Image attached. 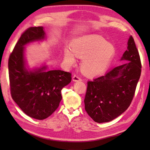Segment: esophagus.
Listing matches in <instances>:
<instances>
[{"label":"esophagus","mask_w":150,"mask_h":150,"mask_svg":"<svg viewBox=\"0 0 150 150\" xmlns=\"http://www.w3.org/2000/svg\"><path fill=\"white\" fill-rule=\"evenodd\" d=\"M82 79L81 77L78 75H74L73 76V81L74 82H77V81H80Z\"/></svg>","instance_id":"34e87169"}]
</instances>
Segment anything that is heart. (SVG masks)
I'll list each match as a JSON object with an SVG mask.
<instances>
[{
  "label": "heart",
  "instance_id": "1",
  "mask_svg": "<svg viewBox=\"0 0 150 150\" xmlns=\"http://www.w3.org/2000/svg\"><path fill=\"white\" fill-rule=\"evenodd\" d=\"M71 50L76 57L82 59V70L88 75H95L103 71L109 65L115 52L112 44L98 36L85 37L76 40L72 44ZM74 54L68 48L64 51V61L69 66L75 63Z\"/></svg>",
  "mask_w": 150,
  "mask_h": 150
}]
</instances>
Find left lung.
I'll return each mask as SVG.
<instances>
[{
    "mask_svg": "<svg viewBox=\"0 0 150 150\" xmlns=\"http://www.w3.org/2000/svg\"><path fill=\"white\" fill-rule=\"evenodd\" d=\"M122 64L88 82L85 110L95 122H107L124 113L131 104L141 73V62L131 35Z\"/></svg>",
    "mask_w": 150,
    "mask_h": 150,
    "instance_id": "8db88e82",
    "label": "left lung"
}]
</instances>
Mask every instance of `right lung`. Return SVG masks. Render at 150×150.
Returning <instances> with one entry per match:
<instances>
[{"label": "right lung", "mask_w": 150, "mask_h": 150, "mask_svg": "<svg viewBox=\"0 0 150 150\" xmlns=\"http://www.w3.org/2000/svg\"><path fill=\"white\" fill-rule=\"evenodd\" d=\"M42 26L24 31L8 60L11 97L24 113L38 120L50 117L59 106L62 89L71 81V74L62 70L46 71V66L28 71L25 66L24 46L44 39Z\"/></svg>", "instance_id": "add662e5"}]
</instances>
